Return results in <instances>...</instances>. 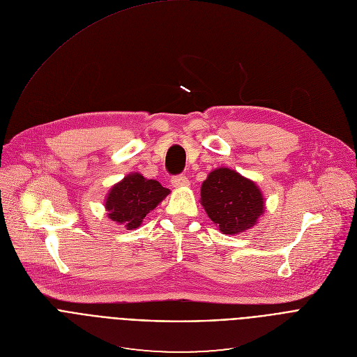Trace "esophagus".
<instances>
[{
  "mask_svg": "<svg viewBox=\"0 0 357 357\" xmlns=\"http://www.w3.org/2000/svg\"><path fill=\"white\" fill-rule=\"evenodd\" d=\"M172 185L175 188H186L189 186V179L185 175H179V176H174L172 178Z\"/></svg>",
  "mask_w": 357,
  "mask_h": 357,
  "instance_id": "obj_1",
  "label": "esophagus"
}]
</instances>
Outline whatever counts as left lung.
I'll list each match as a JSON object with an SVG mask.
<instances>
[{
    "instance_id": "1",
    "label": "left lung",
    "mask_w": 357,
    "mask_h": 357,
    "mask_svg": "<svg viewBox=\"0 0 357 357\" xmlns=\"http://www.w3.org/2000/svg\"><path fill=\"white\" fill-rule=\"evenodd\" d=\"M199 202L209 220L227 235L252 228L266 211L259 186L225 166L208 174L201 185Z\"/></svg>"
}]
</instances>
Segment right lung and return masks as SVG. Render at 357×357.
Here are the masks:
<instances>
[{"label": "right lung", "instance_id": "right-lung-1", "mask_svg": "<svg viewBox=\"0 0 357 357\" xmlns=\"http://www.w3.org/2000/svg\"><path fill=\"white\" fill-rule=\"evenodd\" d=\"M169 192V189L163 188L158 181L148 179L139 172H130L109 189L105 199L107 217L126 229L139 228L148 213Z\"/></svg>", "mask_w": 357, "mask_h": 357}]
</instances>
